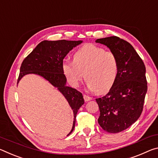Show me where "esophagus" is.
I'll use <instances>...</instances> for the list:
<instances>
[{"label":"esophagus","mask_w":158,"mask_h":158,"mask_svg":"<svg viewBox=\"0 0 158 158\" xmlns=\"http://www.w3.org/2000/svg\"><path fill=\"white\" fill-rule=\"evenodd\" d=\"M83 97H84L85 101V102H89V101L92 99V97H89V96H87V95H84Z\"/></svg>","instance_id":"1"}]
</instances>
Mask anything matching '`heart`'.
I'll list each match as a JSON object with an SVG mask.
<instances>
[{
    "label": "heart",
    "instance_id": "1",
    "mask_svg": "<svg viewBox=\"0 0 158 158\" xmlns=\"http://www.w3.org/2000/svg\"><path fill=\"white\" fill-rule=\"evenodd\" d=\"M64 73L70 84L77 87L85 77L87 86L97 94L108 92L117 79L118 59L112 52L99 46L87 44L73 55V61H64Z\"/></svg>",
    "mask_w": 158,
    "mask_h": 158
}]
</instances>
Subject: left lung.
Here are the masks:
<instances>
[{"mask_svg": "<svg viewBox=\"0 0 158 158\" xmlns=\"http://www.w3.org/2000/svg\"><path fill=\"white\" fill-rule=\"evenodd\" d=\"M96 43L110 49L118 59L117 79L106 95L96 99L100 115L98 123L103 130L118 133L138 120L147 92L146 67L130 43L117 36L99 38Z\"/></svg>", "mask_w": 158, "mask_h": 158, "instance_id": "obj_1", "label": "left lung"}]
</instances>
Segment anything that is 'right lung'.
Masks as SVG:
<instances>
[{
	"label": "right lung",
	"instance_id": "add662e5",
	"mask_svg": "<svg viewBox=\"0 0 158 158\" xmlns=\"http://www.w3.org/2000/svg\"><path fill=\"white\" fill-rule=\"evenodd\" d=\"M82 40H43L36 46L24 61L20 67L17 84L26 75L35 74L45 78L57 88L65 97L73 112V127L69 134L75 128L76 118L79 108L84 104L82 93L76 89L66 86V77L64 74L63 60L73 48L79 45Z\"/></svg>",
	"mask_w": 158,
	"mask_h": 158
}]
</instances>
